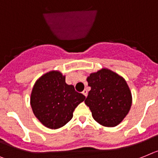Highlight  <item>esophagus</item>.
Segmentation results:
<instances>
[{
	"label": "esophagus",
	"instance_id": "obj_1",
	"mask_svg": "<svg viewBox=\"0 0 158 158\" xmlns=\"http://www.w3.org/2000/svg\"><path fill=\"white\" fill-rule=\"evenodd\" d=\"M83 95H85L86 97H87V94H88V91H87L86 89H85V90H83Z\"/></svg>",
	"mask_w": 158,
	"mask_h": 158
}]
</instances>
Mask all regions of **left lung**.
<instances>
[{
	"label": "left lung",
	"instance_id": "obj_1",
	"mask_svg": "<svg viewBox=\"0 0 158 158\" xmlns=\"http://www.w3.org/2000/svg\"><path fill=\"white\" fill-rule=\"evenodd\" d=\"M91 91L85 104L94 120L105 127H115L127 116L132 105V94L123 77L102 69L87 79Z\"/></svg>",
	"mask_w": 158,
	"mask_h": 158
}]
</instances>
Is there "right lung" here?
Masks as SVG:
<instances>
[{"mask_svg":"<svg viewBox=\"0 0 158 158\" xmlns=\"http://www.w3.org/2000/svg\"><path fill=\"white\" fill-rule=\"evenodd\" d=\"M85 96L73 85L65 82L59 71H50L37 80L32 90L30 104L33 112L43 125L56 129L64 126L73 117L77 106Z\"/></svg>","mask_w":158,"mask_h":158,"instance_id":"add662e5","label":"right lung"}]
</instances>
